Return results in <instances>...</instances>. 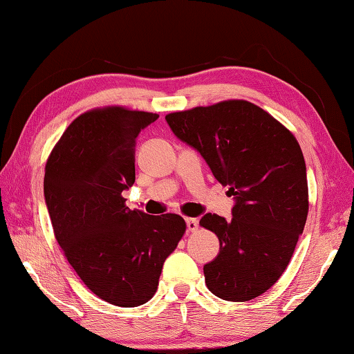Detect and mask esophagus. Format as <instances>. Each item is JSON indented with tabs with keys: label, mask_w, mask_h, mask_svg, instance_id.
<instances>
[{
	"label": "esophagus",
	"mask_w": 354,
	"mask_h": 354,
	"mask_svg": "<svg viewBox=\"0 0 354 354\" xmlns=\"http://www.w3.org/2000/svg\"><path fill=\"white\" fill-rule=\"evenodd\" d=\"M185 223H187V230H189V231L198 230V218L187 217V218H185Z\"/></svg>",
	"instance_id": "1"
}]
</instances>
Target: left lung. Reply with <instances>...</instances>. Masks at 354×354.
<instances>
[{"instance_id":"1","label":"left lung","mask_w":354,"mask_h":354,"mask_svg":"<svg viewBox=\"0 0 354 354\" xmlns=\"http://www.w3.org/2000/svg\"><path fill=\"white\" fill-rule=\"evenodd\" d=\"M220 184L230 185L232 218L206 214L220 253L205 266L207 289L226 301H248L281 278L308 218L306 164L284 124L250 101L227 100L165 115Z\"/></svg>"}]
</instances>
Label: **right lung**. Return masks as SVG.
<instances>
[{"label": "right lung", "mask_w": 354, "mask_h": 354, "mask_svg": "<svg viewBox=\"0 0 354 354\" xmlns=\"http://www.w3.org/2000/svg\"><path fill=\"white\" fill-rule=\"evenodd\" d=\"M158 113L106 106L81 113L53 148L44 194L70 266L95 295L136 308L158 290L162 266L185 232L178 214L131 211L122 192L136 181V139Z\"/></svg>", "instance_id": "add662e5"}]
</instances>
